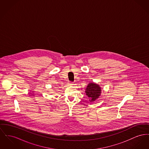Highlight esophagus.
Here are the masks:
<instances>
[{
	"mask_svg": "<svg viewBox=\"0 0 149 149\" xmlns=\"http://www.w3.org/2000/svg\"><path fill=\"white\" fill-rule=\"evenodd\" d=\"M68 85H69V86H72V85H73V83L72 82H71V81H69V82H68Z\"/></svg>",
	"mask_w": 149,
	"mask_h": 149,
	"instance_id": "1",
	"label": "esophagus"
}]
</instances>
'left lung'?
I'll return each mask as SVG.
<instances>
[{
    "label": "left lung",
    "mask_w": 149,
    "mask_h": 149,
    "mask_svg": "<svg viewBox=\"0 0 149 149\" xmlns=\"http://www.w3.org/2000/svg\"><path fill=\"white\" fill-rule=\"evenodd\" d=\"M101 87L95 83H89L88 85L86 93L91 102L95 101L101 95Z\"/></svg>",
    "instance_id": "1"
}]
</instances>
